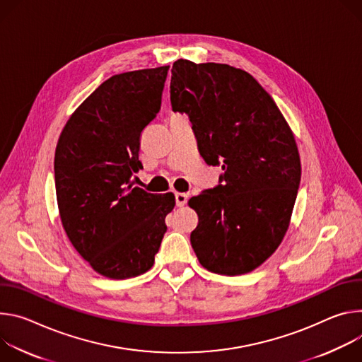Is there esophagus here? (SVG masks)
Wrapping results in <instances>:
<instances>
[{
  "mask_svg": "<svg viewBox=\"0 0 362 362\" xmlns=\"http://www.w3.org/2000/svg\"><path fill=\"white\" fill-rule=\"evenodd\" d=\"M187 199H188V197L185 194L175 192V204H177V207H184L187 204Z\"/></svg>",
  "mask_w": 362,
  "mask_h": 362,
  "instance_id": "34e87169",
  "label": "esophagus"
}]
</instances>
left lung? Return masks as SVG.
<instances>
[{
  "mask_svg": "<svg viewBox=\"0 0 362 362\" xmlns=\"http://www.w3.org/2000/svg\"><path fill=\"white\" fill-rule=\"evenodd\" d=\"M171 105L189 117L198 151L221 165L218 185L189 198L198 214L191 246L203 267L243 274L282 243L300 184L293 134L272 96L242 69L180 59Z\"/></svg>",
  "mask_w": 362,
  "mask_h": 362,
  "instance_id": "obj_1",
  "label": "left lung"
}]
</instances>
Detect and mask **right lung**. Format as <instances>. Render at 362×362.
<instances>
[{"instance_id":"1","label":"right lung","mask_w":362,"mask_h":362,"mask_svg":"<svg viewBox=\"0 0 362 362\" xmlns=\"http://www.w3.org/2000/svg\"><path fill=\"white\" fill-rule=\"evenodd\" d=\"M170 66L109 77L63 128L54 155L62 224L95 272L128 279L148 272L175 206L173 192L134 187L139 138L160 109Z\"/></svg>"}]
</instances>
